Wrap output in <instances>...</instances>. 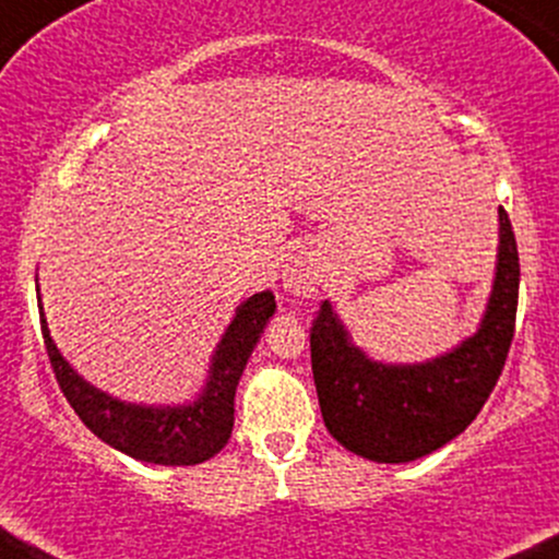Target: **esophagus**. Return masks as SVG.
Here are the masks:
<instances>
[{
    "instance_id": "34e87169",
    "label": "esophagus",
    "mask_w": 559,
    "mask_h": 559,
    "mask_svg": "<svg viewBox=\"0 0 559 559\" xmlns=\"http://www.w3.org/2000/svg\"><path fill=\"white\" fill-rule=\"evenodd\" d=\"M323 278V267L310 251H299L286 260L284 270H281V281H284V289L297 297H312L318 292V284Z\"/></svg>"
}]
</instances>
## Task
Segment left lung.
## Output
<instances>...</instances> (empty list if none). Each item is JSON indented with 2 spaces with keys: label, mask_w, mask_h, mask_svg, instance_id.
I'll return each instance as SVG.
<instances>
[{
  "label": "left lung",
  "mask_w": 559,
  "mask_h": 559,
  "mask_svg": "<svg viewBox=\"0 0 559 559\" xmlns=\"http://www.w3.org/2000/svg\"><path fill=\"white\" fill-rule=\"evenodd\" d=\"M499 265L480 329L453 353L419 366L373 364L353 347L329 302L310 326V360L326 429L347 451L403 464L443 449L472 425L504 371L514 340L520 257L499 206Z\"/></svg>",
  "instance_id": "obj_1"
}]
</instances>
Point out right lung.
I'll return each mask as SVG.
<instances>
[{
  "label": "right lung",
  "mask_w": 559,
  "mask_h": 559,
  "mask_svg": "<svg viewBox=\"0 0 559 559\" xmlns=\"http://www.w3.org/2000/svg\"><path fill=\"white\" fill-rule=\"evenodd\" d=\"M275 312V297L260 292L249 297L233 318L217 345L212 364V377L193 406L180 408H143L121 403L106 392L84 382L63 360L47 331L41 312V336H45L47 358L63 390L66 401L76 411L79 419L108 445L127 456L167 467H190L212 459L223 451L233 432V397L247 360L265 329L267 318Z\"/></svg>",
  "instance_id": "obj_1"
}]
</instances>
